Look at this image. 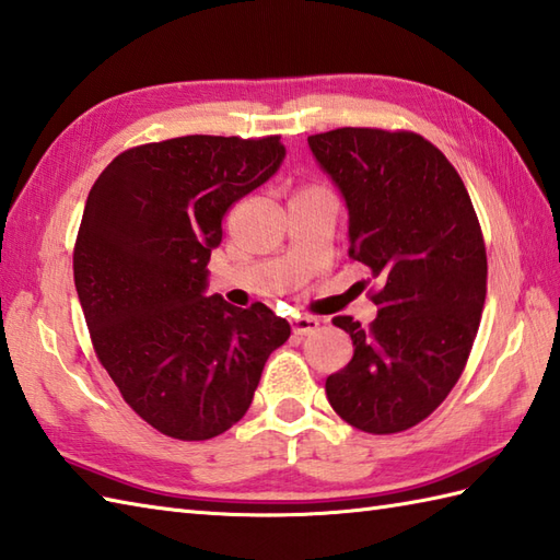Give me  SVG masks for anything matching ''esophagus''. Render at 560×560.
<instances>
[{
	"instance_id": "esophagus-1",
	"label": "esophagus",
	"mask_w": 560,
	"mask_h": 560,
	"mask_svg": "<svg viewBox=\"0 0 560 560\" xmlns=\"http://www.w3.org/2000/svg\"><path fill=\"white\" fill-rule=\"evenodd\" d=\"M320 320L314 316H294L292 318V332L294 335H312L314 330H318Z\"/></svg>"
}]
</instances>
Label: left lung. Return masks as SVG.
Segmentation results:
<instances>
[{
  "mask_svg": "<svg viewBox=\"0 0 560 560\" xmlns=\"http://www.w3.org/2000/svg\"><path fill=\"white\" fill-rule=\"evenodd\" d=\"M350 213V256L381 290L369 328L332 323L354 357L326 381L347 424L397 433L436 409L467 364L487 300V248L463 179L412 131L342 127L308 136Z\"/></svg>",
  "mask_w": 560,
  "mask_h": 560,
  "instance_id": "obj_1",
  "label": "left lung"
}]
</instances>
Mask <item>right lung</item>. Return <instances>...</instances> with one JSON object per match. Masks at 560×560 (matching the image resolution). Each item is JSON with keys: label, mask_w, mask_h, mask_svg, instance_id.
<instances>
[{"label": "right lung", "mask_w": 560, "mask_h": 560, "mask_svg": "<svg viewBox=\"0 0 560 560\" xmlns=\"http://www.w3.org/2000/svg\"><path fill=\"white\" fill-rule=\"evenodd\" d=\"M280 136H179L124 151L83 208L73 282L101 364L165 436L206 441L246 415L290 323L206 296L228 208L280 170Z\"/></svg>", "instance_id": "add662e5"}]
</instances>
